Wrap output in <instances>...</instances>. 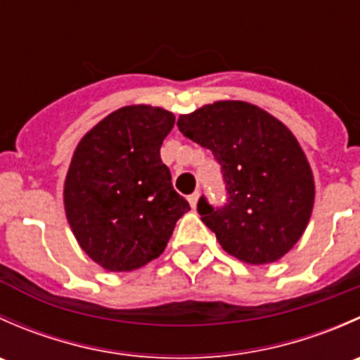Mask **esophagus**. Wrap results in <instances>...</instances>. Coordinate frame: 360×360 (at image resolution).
I'll return each mask as SVG.
<instances>
[{
	"mask_svg": "<svg viewBox=\"0 0 360 360\" xmlns=\"http://www.w3.org/2000/svg\"><path fill=\"white\" fill-rule=\"evenodd\" d=\"M198 197H200V193H198V191H195L193 195H190V197H188V202H190V205L193 207H197V203H198Z\"/></svg>",
	"mask_w": 360,
	"mask_h": 360,
	"instance_id": "34e87169",
	"label": "esophagus"
}]
</instances>
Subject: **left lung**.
<instances>
[{
    "label": "left lung",
    "instance_id": "left-lung-1",
    "mask_svg": "<svg viewBox=\"0 0 360 360\" xmlns=\"http://www.w3.org/2000/svg\"><path fill=\"white\" fill-rule=\"evenodd\" d=\"M177 127L221 165L224 205L198 200V214L221 248L249 264L288 254L310 221L315 198L310 163L291 130L244 101L207 104L181 115Z\"/></svg>",
    "mask_w": 360,
    "mask_h": 360
}]
</instances>
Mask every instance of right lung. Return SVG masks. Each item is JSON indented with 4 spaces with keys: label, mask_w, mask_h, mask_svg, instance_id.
Wrapping results in <instances>:
<instances>
[{
    "label": "right lung",
    "mask_w": 360,
    "mask_h": 360,
    "mask_svg": "<svg viewBox=\"0 0 360 360\" xmlns=\"http://www.w3.org/2000/svg\"><path fill=\"white\" fill-rule=\"evenodd\" d=\"M174 122L162 108H120L76 146L64 209L79 248L104 270L132 271L153 261L190 210L160 158Z\"/></svg>",
    "instance_id": "obj_1"
}]
</instances>
